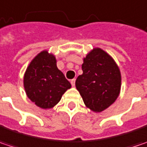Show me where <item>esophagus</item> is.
<instances>
[{
    "label": "esophagus",
    "mask_w": 147,
    "mask_h": 147,
    "mask_svg": "<svg viewBox=\"0 0 147 147\" xmlns=\"http://www.w3.org/2000/svg\"><path fill=\"white\" fill-rule=\"evenodd\" d=\"M75 83H76V79H72V80H71V84L72 86H75Z\"/></svg>",
    "instance_id": "1"
}]
</instances>
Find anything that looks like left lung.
Wrapping results in <instances>:
<instances>
[{"label":"left lung","mask_w":147,"mask_h":147,"mask_svg":"<svg viewBox=\"0 0 147 147\" xmlns=\"http://www.w3.org/2000/svg\"><path fill=\"white\" fill-rule=\"evenodd\" d=\"M82 71L76 86L85 105L92 111H104L117 99L120 92L119 68L107 53L94 48L84 58Z\"/></svg>","instance_id":"obj_1"}]
</instances>
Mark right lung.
Returning a JSON list of instances; mask_svg holds the SVG:
<instances>
[{
    "mask_svg": "<svg viewBox=\"0 0 147 147\" xmlns=\"http://www.w3.org/2000/svg\"><path fill=\"white\" fill-rule=\"evenodd\" d=\"M24 86L27 96L42 109H51L71 87V83L57 67L56 58L48 51L36 56L27 68Z\"/></svg>",
    "mask_w": 147,
    "mask_h": 147,
    "instance_id": "add662e5",
    "label": "right lung"
}]
</instances>
